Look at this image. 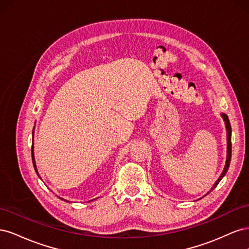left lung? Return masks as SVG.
<instances>
[{
    "label": "left lung",
    "instance_id": "left-lung-1",
    "mask_svg": "<svg viewBox=\"0 0 249 249\" xmlns=\"http://www.w3.org/2000/svg\"><path fill=\"white\" fill-rule=\"evenodd\" d=\"M221 116H222V118H223V120H224V123H225V127H227V139H228L227 162H225L224 169H223L222 173L220 175L219 178H218V179L216 180V183L214 184V186H213L212 188H211V190H210L207 194H209L211 191H212V190L214 189V188H216V186H217L218 184H219V182L222 179V178L225 176V173L228 172V169H229V167H230V163H231V124H230V120H229L228 115L224 114V113H221ZM207 194H206V195H207Z\"/></svg>",
    "mask_w": 249,
    "mask_h": 249
}]
</instances>
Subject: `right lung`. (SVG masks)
<instances>
[{"label":"right lung","instance_id":"obj_1","mask_svg":"<svg viewBox=\"0 0 249 249\" xmlns=\"http://www.w3.org/2000/svg\"><path fill=\"white\" fill-rule=\"evenodd\" d=\"M33 133H34V129H33ZM34 147H33V145H32V161H33V166H34V169H35V171H36V173L37 175H38V171H37V168H36V163H35V158H34V149H33ZM38 177H39V175H38ZM40 178V177H39ZM60 199H62V200H65V199H63V198H61V197H59ZM93 200V199H92ZM65 201H67V200H65Z\"/></svg>","mask_w":249,"mask_h":249}]
</instances>
